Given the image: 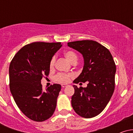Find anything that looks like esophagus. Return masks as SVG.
I'll list each match as a JSON object with an SVG mask.
<instances>
[{"label":"esophagus","mask_w":133,"mask_h":133,"mask_svg":"<svg viewBox=\"0 0 133 133\" xmlns=\"http://www.w3.org/2000/svg\"><path fill=\"white\" fill-rule=\"evenodd\" d=\"M61 86H62V88H65V87H67V86H68V84H62Z\"/></svg>","instance_id":"esophagus-1"}]
</instances>
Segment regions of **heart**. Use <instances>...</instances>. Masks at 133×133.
Returning a JSON list of instances; mask_svg holds the SVG:
<instances>
[{
  "instance_id": "b5f03b06",
  "label": "heart",
  "mask_w": 133,
  "mask_h": 133,
  "mask_svg": "<svg viewBox=\"0 0 133 133\" xmlns=\"http://www.w3.org/2000/svg\"><path fill=\"white\" fill-rule=\"evenodd\" d=\"M64 56L67 59L71 62L72 64L76 63L77 61V56L74 52L72 51H67L64 52ZM55 61H56V57L55 56H53L51 58V61H50L49 63V68L51 69H53L54 66ZM72 74L71 73H68V74H65V73H59L57 75L55 76L54 80L55 81L60 82V83H67L69 82V79L71 77H72Z\"/></svg>"
}]
</instances>
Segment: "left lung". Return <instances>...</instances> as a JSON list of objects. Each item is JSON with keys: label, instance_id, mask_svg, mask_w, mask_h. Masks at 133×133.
Here are the masks:
<instances>
[{"label": "left lung", "instance_id": "8db88e82", "mask_svg": "<svg viewBox=\"0 0 133 133\" xmlns=\"http://www.w3.org/2000/svg\"><path fill=\"white\" fill-rule=\"evenodd\" d=\"M68 45L84 58L82 72L73 82H88L86 88L73 85L72 106L80 116L95 117L104 109L114 92L116 68L113 58L108 49L94 41L70 42Z\"/></svg>", "mask_w": 133, "mask_h": 133}]
</instances>
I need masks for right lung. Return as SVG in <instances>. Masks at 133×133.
<instances>
[{
    "mask_svg": "<svg viewBox=\"0 0 133 133\" xmlns=\"http://www.w3.org/2000/svg\"><path fill=\"white\" fill-rule=\"evenodd\" d=\"M61 42H36L19 50L9 65L10 91L18 108L34 121L48 119L54 112L61 86L54 84L43 91L41 79L49 74L51 58Z\"/></svg>",
    "mask_w": 133,
    "mask_h": 133,
    "instance_id": "right-lung-1",
    "label": "right lung"
}]
</instances>
